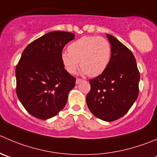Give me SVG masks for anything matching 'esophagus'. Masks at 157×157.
I'll return each instance as SVG.
<instances>
[{"instance_id":"34e87169","label":"esophagus","mask_w":157,"mask_h":157,"mask_svg":"<svg viewBox=\"0 0 157 157\" xmlns=\"http://www.w3.org/2000/svg\"><path fill=\"white\" fill-rule=\"evenodd\" d=\"M82 81H83V80H82V79L77 78V80H76V83H77V84H79V83H80V82H82Z\"/></svg>"}]
</instances>
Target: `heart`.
Masks as SVG:
<instances>
[{
	"label": "heart",
	"mask_w": 157,
	"mask_h": 157,
	"mask_svg": "<svg viewBox=\"0 0 157 157\" xmlns=\"http://www.w3.org/2000/svg\"><path fill=\"white\" fill-rule=\"evenodd\" d=\"M111 51L110 44L106 38L85 36L69 45V52L62 53L61 60L70 74H75L80 64L83 74L94 77L106 71L110 62Z\"/></svg>",
	"instance_id": "heart-1"
}]
</instances>
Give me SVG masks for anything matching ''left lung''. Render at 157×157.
Listing matches in <instances>:
<instances>
[{
	"mask_svg": "<svg viewBox=\"0 0 157 157\" xmlns=\"http://www.w3.org/2000/svg\"><path fill=\"white\" fill-rule=\"evenodd\" d=\"M111 44V59L106 71L90 80L86 104L102 121L124 117L137 99L140 72L133 53L117 38L106 34Z\"/></svg>",
	"mask_w": 157,
	"mask_h": 157,
	"instance_id": "left-lung-1",
	"label": "left lung"
}]
</instances>
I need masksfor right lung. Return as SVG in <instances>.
Returning <instances> with one entry per match:
<instances>
[{
	"label": "right lung",
	"instance_id": "1",
	"mask_svg": "<svg viewBox=\"0 0 157 157\" xmlns=\"http://www.w3.org/2000/svg\"><path fill=\"white\" fill-rule=\"evenodd\" d=\"M75 35L52 31L27 45L16 67V93L26 110L48 120L63 109L76 79L61 60L63 48Z\"/></svg>",
	"mask_w": 157,
	"mask_h": 157
}]
</instances>
